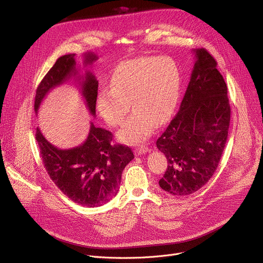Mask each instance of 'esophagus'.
Instances as JSON below:
<instances>
[{
  "label": "esophagus",
  "mask_w": 263,
  "mask_h": 263,
  "mask_svg": "<svg viewBox=\"0 0 263 263\" xmlns=\"http://www.w3.org/2000/svg\"><path fill=\"white\" fill-rule=\"evenodd\" d=\"M149 151H150V149H149L148 147H138V148H135V149H134V153H135L136 156L142 155V154L147 153V152H149Z\"/></svg>",
  "instance_id": "esophagus-1"
}]
</instances>
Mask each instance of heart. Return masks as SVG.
I'll return each mask as SVG.
<instances>
[{
	"label": "heart",
	"instance_id": "obj_1",
	"mask_svg": "<svg viewBox=\"0 0 263 263\" xmlns=\"http://www.w3.org/2000/svg\"><path fill=\"white\" fill-rule=\"evenodd\" d=\"M181 87L180 68L170 57H139L121 62L111 77V89H102L96 106L113 127L124 122L130 103L134 112L118 131L120 142H145L156 124L163 125L177 107Z\"/></svg>",
	"mask_w": 263,
	"mask_h": 263
}]
</instances>
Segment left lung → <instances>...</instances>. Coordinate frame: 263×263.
I'll use <instances>...</instances> for the list:
<instances>
[{
	"label": "left lung",
	"instance_id": "8db88e82",
	"mask_svg": "<svg viewBox=\"0 0 263 263\" xmlns=\"http://www.w3.org/2000/svg\"><path fill=\"white\" fill-rule=\"evenodd\" d=\"M194 52L196 63L180 110L156 141L168 162L159 184L177 197L194 194L214 176L231 120L227 86L217 61L205 48Z\"/></svg>",
	"mask_w": 263,
	"mask_h": 263
}]
</instances>
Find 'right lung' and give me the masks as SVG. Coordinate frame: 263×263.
I'll use <instances>...</instances> for the list:
<instances>
[{
    "label": "right lung",
    "instance_id": "add662e5",
    "mask_svg": "<svg viewBox=\"0 0 263 263\" xmlns=\"http://www.w3.org/2000/svg\"><path fill=\"white\" fill-rule=\"evenodd\" d=\"M97 60L93 52L84 54V66ZM75 54L64 55L56 61L37 87L34 97L36 113L47 93L54 87L74 78L90 113L96 115L98 81L90 71L79 75ZM112 133L97 128L91 122L85 141L71 149H59L51 145L37 128L36 139L44 167L51 181L63 194L75 203L96 207L112 200L119 190L121 173L134 159L128 146L112 145Z\"/></svg>",
    "mask_w": 263,
    "mask_h": 263
}]
</instances>
